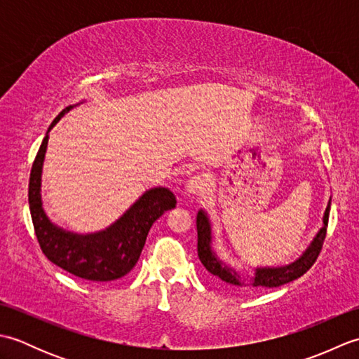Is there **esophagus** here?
<instances>
[{"mask_svg": "<svg viewBox=\"0 0 359 359\" xmlns=\"http://www.w3.org/2000/svg\"><path fill=\"white\" fill-rule=\"evenodd\" d=\"M208 184L207 179L201 174H196L193 177H189L188 184H187V193L188 196H203L205 191H207Z\"/></svg>", "mask_w": 359, "mask_h": 359, "instance_id": "obj_1", "label": "esophagus"}]
</instances>
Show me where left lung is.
<instances>
[{"label": "left lung", "mask_w": 359, "mask_h": 359, "mask_svg": "<svg viewBox=\"0 0 359 359\" xmlns=\"http://www.w3.org/2000/svg\"><path fill=\"white\" fill-rule=\"evenodd\" d=\"M329 215H330V202L327 205L325 212H324V226L321 228V231L318 233L313 242H311V245L307 248L306 253L297 259L296 262L290 264L287 266H280V269H257L256 276L253 279V287H266V288L280 287L297 278H301L304 273H307L311 269V265L316 262V259L323 250L324 239L327 234V224H329ZM196 225H197V255H199V259L205 269H207L212 276L226 282V284L242 285L236 271L225 266L211 251V245H210L211 228H210L208 217L203 211L197 212Z\"/></svg>", "instance_id": "left-lung-1"}]
</instances>
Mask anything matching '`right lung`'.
Returning <instances> with one entry per match:
<instances>
[{
  "label": "right lung",
  "mask_w": 359,
  "mask_h": 359,
  "mask_svg": "<svg viewBox=\"0 0 359 359\" xmlns=\"http://www.w3.org/2000/svg\"><path fill=\"white\" fill-rule=\"evenodd\" d=\"M69 109L71 106L60 112L49 129ZM49 135L46 134L29 179L30 216L43 255L60 269L81 279L106 282L125 276L139 261L152 224L177 203L174 194L166 188L149 189L104 231L88 236L63 231L50 224L41 207L40 180Z\"/></svg>",
  "instance_id": "right-lung-1"
}]
</instances>
